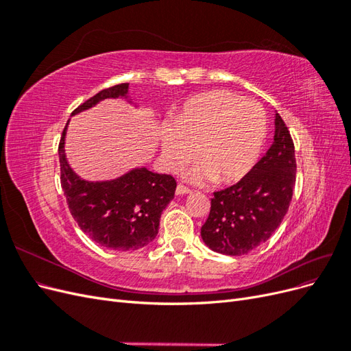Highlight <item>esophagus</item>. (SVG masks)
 Returning a JSON list of instances; mask_svg holds the SVG:
<instances>
[{
    "label": "esophagus",
    "mask_w": 351,
    "mask_h": 351,
    "mask_svg": "<svg viewBox=\"0 0 351 351\" xmlns=\"http://www.w3.org/2000/svg\"><path fill=\"white\" fill-rule=\"evenodd\" d=\"M189 193H192V190H190L189 187H186V186H183V184H178V186H177V189H176V195H177V196L189 195Z\"/></svg>",
    "instance_id": "obj_1"
}]
</instances>
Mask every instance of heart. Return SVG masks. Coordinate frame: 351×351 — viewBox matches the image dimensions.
I'll list each match as a JSON object with an SVG mask.
<instances>
[{"mask_svg":"<svg viewBox=\"0 0 351 351\" xmlns=\"http://www.w3.org/2000/svg\"><path fill=\"white\" fill-rule=\"evenodd\" d=\"M267 136V114L258 102L228 90H209L190 98L161 132V154L171 171L196 155L193 182L232 183L256 164Z\"/></svg>","mask_w":351,"mask_h":351,"instance_id":"b5f03b06","label":"heart"}]
</instances>
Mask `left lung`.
<instances>
[{"instance_id": "obj_1", "label": "left lung", "mask_w": 351, "mask_h": 351, "mask_svg": "<svg viewBox=\"0 0 351 351\" xmlns=\"http://www.w3.org/2000/svg\"><path fill=\"white\" fill-rule=\"evenodd\" d=\"M295 184V155L289 129L275 112L274 142L239 183L215 192L200 236L206 246L241 256L261 246L289 210Z\"/></svg>"}]
</instances>
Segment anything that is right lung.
Masks as SVG:
<instances>
[{
    "instance_id": "add662e5",
    "label": "right lung",
    "mask_w": 351,
    "mask_h": 351,
    "mask_svg": "<svg viewBox=\"0 0 351 351\" xmlns=\"http://www.w3.org/2000/svg\"><path fill=\"white\" fill-rule=\"evenodd\" d=\"M129 98V83L115 84L95 95L79 108L76 115L104 99ZM66 129L62 132L58 155L61 187L69 209L80 230L99 246L111 250H136L149 244L158 234L162 210L174 197L177 183L171 176L152 173L146 167L133 168L125 174L89 182L73 171L66 155Z\"/></svg>"
}]
</instances>
